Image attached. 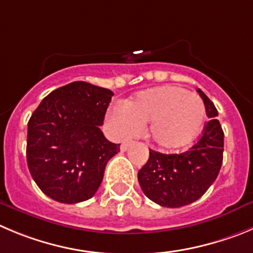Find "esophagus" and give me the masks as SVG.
Here are the masks:
<instances>
[{"instance_id":"obj_1","label":"esophagus","mask_w":253,"mask_h":253,"mask_svg":"<svg viewBox=\"0 0 253 253\" xmlns=\"http://www.w3.org/2000/svg\"><path fill=\"white\" fill-rule=\"evenodd\" d=\"M131 144H134V140H128V142H124L122 144V147H120V149H122L123 152H125V150L128 149Z\"/></svg>"}]
</instances>
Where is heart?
<instances>
[{"mask_svg":"<svg viewBox=\"0 0 253 253\" xmlns=\"http://www.w3.org/2000/svg\"><path fill=\"white\" fill-rule=\"evenodd\" d=\"M110 119L119 135L136 133L148 124L150 142L162 149L184 147L202 130L206 108L198 95L173 85L139 92L125 108L111 111Z\"/></svg>","mask_w":253,"mask_h":253,"instance_id":"1","label":"heart"}]
</instances>
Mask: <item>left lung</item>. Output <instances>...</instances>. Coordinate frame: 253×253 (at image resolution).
I'll return each mask as SVG.
<instances>
[{
	"label": "left lung",
	"mask_w": 253,
	"mask_h": 253,
	"mask_svg": "<svg viewBox=\"0 0 253 253\" xmlns=\"http://www.w3.org/2000/svg\"><path fill=\"white\" fill-rule=\"evenodd\" d=\"M210 118L198 142L180 154L149 149V159L138 172L140 188L157 205L178 208L196 202L216 180L223 161L224 134L218 111L207 95L197 89Z\"/></svg>",
	"instance_id": "left-lung-1"
}]
</instances>
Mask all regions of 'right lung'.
Segmentation results:
<instances>
[{
    "instance_id": "add662e5",
    "label": "right lung",
    "mask_w": 253,
    "mask_h": 253,
    "mask_svg": "<svg viewBox=\"0 0 253 253\" xmlns=\"http://www.w3.org/2000/svg\"><path fill=\"white\" fill-rule=\"evenodd\" d=\"M113 95L74 81L50 92L30 118L27 166L51 199L74 205L91 198L100 187L106 163L120 150L100 130Z\"/></svg>"
}]
</instances>
